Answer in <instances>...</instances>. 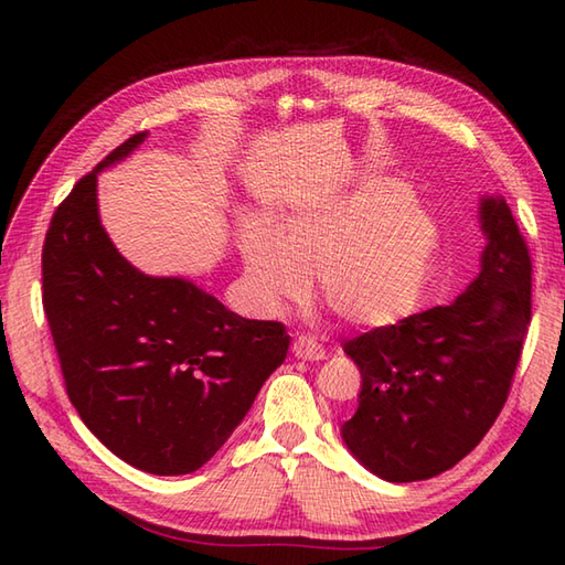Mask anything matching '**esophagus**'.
<instances>
[{
	"mask_svg": "<svg viewBox=\"0 0 565 565\" xmlns=\"http://www.w3.org/2000/svg\"><path fill=\"white\" fill-rule=\"evenodd\" d=\"M291 352L296 359H303V362H320V359H326V350L310 338H298L291 344Z\"/></svg>",
	"mask_w": 565,
	"mask_h": 565,
	"instance_id": "esophagus-1",
	"label": "esophagus"
}]
</instances>
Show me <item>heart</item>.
I'll return each mask as SVG.
<instances>
[{
	"mask_svg": "<svg viewBox=\"0 0 565 565\" xmlns=\"http://www.w3.org/2000/svg\"><path fill=\"white\" fill-rule=\"evenodd\" d=\"M439 225L393 177H371L352 191L294 211L281 237L245 225L239 249L249 294L264 313L316 294L344 326L381 332L411 318L437 269Z\"/></svg>",
	"mask_w": 565,
	"mask_h": 565,
	"instance_id": "b5f03b06",
	"label": "heart"
}]
</instances>
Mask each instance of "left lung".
<instances>
[{
  "label": "left lung",
  "instance_id": "1",
  "mask_svg": "<svg viewBox=\"0 0 565 565\" xmlns=\"http://www.w3.org/2000/svg\"><path fill=\"white\" fill-rule=\"evenodd\" d=\"M481 274L449 306L344 342L362 371L342 439L391 483L427 481L493 427L532 320V257L502 196L481 201Z\"/></svg>",
  "mask_w": 565,
  "mask_h": 565
}]
</instances>
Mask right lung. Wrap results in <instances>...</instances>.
I'll return each instance as SVG.
<instances>
[{"mask_svg": "<svg viewBox=\"0 0 565 565\" xmlns=\"http://www.w3.org/2000/svg\"><path fill=\"white\" fill-rule=\"evenodd\" d=\"M84 174L43 243V310L82 423L118 459L154 476L206 463L284 364L281 322L247 320L179 276L138 271L104 233L97 174Z\"/></svg>", "mask_w": 565, "mask_h": 565, "instance_id": "obj_1", "label": "right lung"}]
</instances>
